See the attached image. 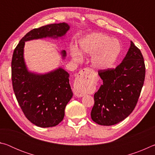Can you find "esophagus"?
Masks as SVG:
<instances>
[{
	"label": "esophagus",
	"mask_w": 155,
	"mask_h": 155,
	"mask_svg": "<svg viewBox=\"0 0 155 155\" xmlns=\"http://www.w3.org/2000/svg\"><path fill=\"white\" fill-rule=\"evenodd\" d=\"M92 73V70L90 68H85L78 72L74 84V91L76 96L78 97L84 96L85 89L91 81Z\"/></svg>",
	"instance_id": "obj_1"
}]
</instances>
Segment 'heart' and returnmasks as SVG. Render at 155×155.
Here are the masks:
<instances>
[{"label": "heart", "instance_id": "1", "mask_svg": "<svg viewBox=\"0 0 155 155\" xmlns=\"http://www.w3.org/2000/svg\"><path fill=\"white\" fill-rule=\"evenodd\" d=\"M79 51L71 49V56L76 62L83 59L81 54L91 57V65L97 70H106L114 67L121 52V45L116 40L103 33H91L83 37L78 41Z\"/></svg>", "mask_w": 155, "mask_h": 155}]
</instances>
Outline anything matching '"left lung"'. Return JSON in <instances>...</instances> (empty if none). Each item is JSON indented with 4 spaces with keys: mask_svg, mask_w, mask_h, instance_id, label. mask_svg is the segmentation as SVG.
Returning a JSON list of instances; mask_svg holds the SVG:
<instances>
[{
    "mask_svg": "<svg viewBox=\"0 0 155 155\" xmlns=\"http://www.w3.org/2000/svg\"><path fill=\"white\" fill-rule=\"evenodd\" d=\"M146 68L142 54L134 43L121 64L115 69L99 70L103 85L94 94L91 117L103 126L116 124L134 110L145 79Z\"/></svg>",
    "mask_w": 155,
    "mask_h": 155,
    "instance_id": "1",
    "label": "left lung"
}]
</instances>
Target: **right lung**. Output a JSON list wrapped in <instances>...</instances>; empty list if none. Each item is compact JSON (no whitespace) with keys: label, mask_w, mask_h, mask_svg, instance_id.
<instances>
[{"label":"right lung","mask_w":155,"mask_h":155,"mask_svg":"<svg viewBox=\"0 0 155 155\" xmlns=\"http://www.w3.org/2000/svg\"><path fill=\"white\" fill-rule=\"evenodd\" d=\"M70 29L67 23L48 25L34 28L21 39L12 61L13 89L21 109L29 121L41 128L52 127L64 117L65 108L73 96L70 74L62 68L45 74L31 72L24 58L25 41L46 38L58 39ZM63 59L66 57L61 51Z\"/></svg>","instance_id":"add662e5"}]
</instances>
